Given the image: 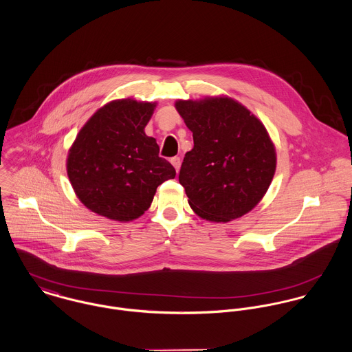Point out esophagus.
I'll return each instance as SVG.
<instances>
[{
  "label": "esophagus",
  "instance_id": "obj_1",
  "mask_svg": "<svg viewBox=\"0 0 352 352\" xmlns=\"http://www.w3.org/2000/svg\"><path fill=\"white\" fill-rule=\"evenodd\" d=\"M171 164L174 166V168H175V171L178 173L179 171V167H181V157H171Z\"/></svg>",
  "mask_w": 352,
  "mask_h": 352
}]
</instances>
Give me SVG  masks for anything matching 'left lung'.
Here are the masks:
<instances>
[{
	"mask_svg": "<svg viewBox=\"0 0 352 352\" xmlns=\"http://www.w3.org/2000/svg\"><path fill=\"white\" fill-rule=\"evenodd\" d=\"M175 109L193 132L195 147L179 171L190 208L210 223H228L265 197L276 168V151L263 125L228 96L177 100Z\"/></svg>",
	"mask_w": 352,
	"mask_h": 352,
	"instance_id": "8db88e82",
	"label": "left lung"
}]
</instances>
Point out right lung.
<instances>
[{
    "label": "right lung",
    "instance_id": "right-lung-1",
    "mask_svg": "<svg viewBox=\"0 0 352 352\" xmlns=\"http://www.w3.org/2000/svg\"><path fill=\"white\" fill-rule=\"evenodd\" d=\"M157 102L113 100L79 129L66 168L79 201L113 221L139 219L151 206L157 186L175 178L174 167L159 157L146 125Z\"/></svg>",
    "mask_w": 352,
    "mask_h": 352
}]
</instances>
